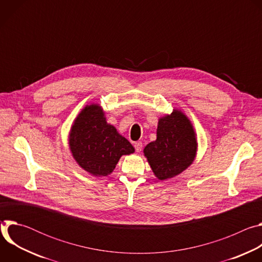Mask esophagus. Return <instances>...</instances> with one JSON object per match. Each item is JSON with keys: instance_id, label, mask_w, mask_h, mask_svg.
I'll use <instances>...</instances> for the list:
<instances>
[{"instance_id": "obj_1", "label": "esophagus", "mask_w": 262, "mask_h": 262, "mask_svg": "<svg viewBox=\"0 0 262 262\" xmlns=\"http://www.w3.org/2000/svg\"><path fill=\"white\" fill-rule=\"evenodd\" d=\"M134 147H135V149H136V151L137 152H140L141 150H142V147H143V144H142V142H136V143H134Z\"/></svg>"}]
</instances>
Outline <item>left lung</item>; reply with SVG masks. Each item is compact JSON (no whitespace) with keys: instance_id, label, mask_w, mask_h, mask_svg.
Wrapping results in <instances>:
<instances>
[{"instance_id":"left-lung-1","label":"left lung","mask_w":262,"mask_h":262,"mask_svg":"<svg viewBox=\"0 0 262 262\" xmlns=\"http://www.w3.org/2000/svg\"><path fill=\"white\" fill-rule=\"evenodd\" d=\"M197 140L191 121L181 111L173 110L159 120L157 140L144 148V155L160 180L172 178L195 160Z\"/></svg>"}]
</instances>
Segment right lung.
Returning <instances> with one entry per match:
<instances>
[{"mask_svg": "<svg viewBox=\"0 0 262 262\" xmlns=\"http://www.w3.org/2000/svg\"><path fill=\"white\" fill-rule=\"evenodd\" d=\"M69 147L73 159L93 176L111 174L122 156L135 152L133 145L105 121L96 103L86 105L74 120Z\"/></svg>", "mask_w": 262, "mask_h": 262, "instance_id": "obj_1", "label": "right lung"}]
</instances>
